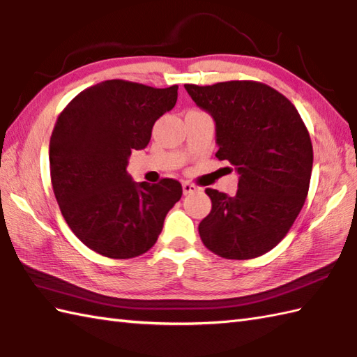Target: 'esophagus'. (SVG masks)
Here are the masks:
<instances>
[{"instance_id": "esophagus-1", "label": "esophagus", "mask_w": 357, "mask_h": 357, "mask_svg": "<svg viewBox=\"0 0 357 357\" xmlns=\"http://www.w3.org/2000/svg\"><path fill=\"white\" fill-rule=\"evenodd\" d=\"M199 187H196L195 184H190V182H184L182 184V192H184V195H190V193H195L197 192Z\"/></svg>"}]
</instances>
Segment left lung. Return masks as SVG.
Masks as SVG:
<instances>
[{
    "mask_svg": "<svg viewBox=\"0 0 357 357\" xmlns=\"http://www.w3.org/2000/svg\"><path fill=\"white\" fill-rule=\"evenodd\" d=\"M216 123V156L238 173L236 196L206 188L211 211L199 236L223 259L248 260L277 246L309 192L313 149L296 107L273 88L252 80L184 85Z\"/></svg>",
    "mask_w": 357,
    "mask_h": 357,
    "instance_id": "8db88e82",
    "label": "left lung"
}]
</instances>
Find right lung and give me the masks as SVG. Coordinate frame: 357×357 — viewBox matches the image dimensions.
I'll return each mask as SVG.
<instances>
[{"mask_svg": "<svg viewBox=\"0 0 357 357\" xmlns=\"http://www.w3.org/2000/svg\"><path fill=\"white\" fill-rule=\"evenodd\" d=\"M178 85L105 80L66 105L50 138V175L62 216L89 250L132 259L155 245L182 196L176 179L134 182L126 167L155 121L173 109Z\"/></svg>", "mask_w": 357, "mask_h": 357, "instance_id": "add662e5", "label": "right lung"}]
</instances>
